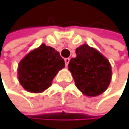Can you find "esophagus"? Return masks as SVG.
I'll use <instances>...</instances> for the list:
<instances>
[{"label": "esophagus", "mask_w": 129, "mask_h": 129, "mask_svg": "<svg viewBox=\"0 0 129 129\" xmlns=\"http://www.w3.org/2000/svg\"><path fill=\"white\" fill-rule=\"evenodd\" d=\"M70 58H66V59H64V61H65V64H66V67L68 66V64H69V62H70Z\"/></svg>", "instance_id": "obj_1"}]
</instances>
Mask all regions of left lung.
Instances as JSON below:
<instances>
[{
    "label": "left lung",
    "mask_w": 129,
    "mask_h": 129,
    "mask_svg": "<svg viewBox=\"0 0 129 129\" xmlns=\"http://www.w3.org/2000/svg\"><path fill=\"white\" fill-rule=\"evenodd\" d=\"M77 57L69 62L77 87L89 97L98 96L105 92L111 80L109 61L98 50L83 44L76 49Z\"/></svg>",
    "instance_id": "left-lung-1"
}]
</instances>
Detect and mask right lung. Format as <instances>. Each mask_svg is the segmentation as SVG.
Wrapping results in <instances>:
<instances>
[{
  "mask_svg": "<svg viewBox=\"0 0 129 129\" xmlns=\"http://www.w3.org/2000/svg\"><path fill=\"white\" fill-rule=\"evenodd\" d=\"M64 67L65 62L59 52L42 44L19 62L18 80L27 91L41 93L51 86L53 78Z\"/></svg>",
  "mask_w": 129,
  "mask_h": 129,
  "instance_id": "add662e5",
  "label": "right lung"
}]
</instances>
